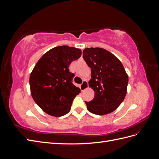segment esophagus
<instances>
[{
  "label": "esophagus",
  "mask_w": 159,
  "mask_h": 159,
  "mask_svg": "<svg viewBox=\"0 0 159 159\" xmlns=\"http://www.w3.org/2000/svg\"><path fill=\"white\" fill-rule=\"evenodd\" d=\"M88 88V81H85V80H84L82 84L80 85V89H81V91H84L85 89H86Z\"/></svg>",
  "instance_id": "1"
}]
</instances>
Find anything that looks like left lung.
Returning <instances> with one entry per match:
<instances>
[{
    "label": "left lung",
    "instance_id": "8db88e82",
    "mask_svg": "<svg viewBox=\"0 0 159 159\" xmlns=\"http://www.w3.org/2000/svg\"><path fill=\"white\" fill-rule=\"evenodd\" d=\"M83 58L91 70L89 85L95 91L94 98L85 102L88 110L98 115L113 112L127 93L129 78L123 64L111 53L101 48H85Z\"/></svg>",
    "mask_w": 159,
    "mask_h": 159
}]
</instances>
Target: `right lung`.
Instances as JSON below:
<instances>
[{
  "instance_id": "obj_1",
  "label": "right lung",
  "mask_w": 159,
  "mask_h": 159,
  "mask_svg": "<svg viewBox=\"0 0 159 159\" xmlns=\"http://www.w3.org/2000/svg\"><path fill=\"white\" fill-rule=\"evenodd\" d=\"M81 51L68 46H57L43 55L30 76L31 95L36 103L52 116L68 113L80 89L73 84L75 74L70 71L72 61Z\"/></svg>"
}]
</instances>
